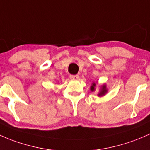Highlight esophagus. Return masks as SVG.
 Instances as JSON below:
<instances>
[{
	"label": "esophagus",
	"instance_id": "34e87169",
	"mask_svg": "<svg viewBox=\"0 0 150 150\" xmlns=\"http://www.w3.org/2000/svg\"><path fill=\"white\" fill-rule=\"evenodd\" d=\"M70 79L72 80H77L79 79V76L78 75H70Z\"/></svg>",
	"mask_w": 150,
	"mask_h": 150
}]
</instances>
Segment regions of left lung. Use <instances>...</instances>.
<instances>
[{
  "mask_svg": "<svg viewBox=\"0 0 150 150\" xmlns=\"http://www.w3.org/2000/svg\"><path fill=\"white\" fill-rule=\"evenodd\" d=\"M95 86H96L95 83V82L92 83V84L90 86V90L92 91V92H94V91L95 90ZM107 92H108V89H107V87H106V85L105 84H103V86H101V89H100V92L98 93V96L99 97L103 96V95H105Z\"/></svg>",
  "mask_w": 150,
  "mask_h": 150,
  "instance_id": "8db88e82",
  "label": "left lung"
}]
</instances>
